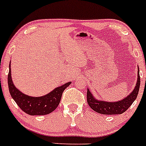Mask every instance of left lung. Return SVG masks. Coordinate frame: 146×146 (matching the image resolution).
<instances>
[{"label": "left lung", "mask_w": 146, "mask_h": 146, "mask_svg": "<svg viewBox=\"0 0 146 146\" xmlns=\"http://www.w3.org/2000/svg\"><path fill=\"white\" fill-rule=\"evenodd\" d=\"M140 84V72H137V82L136 86L133 91L127 97L123 99L121 101L117 102H108L98 101L94 96L91 93L88 89L87 91V102L88 104L91 109L96 113H101L104 115H117L122 114L127 110L131 106L132 103L136 99L137 94L139 92Z\"/></svg>", "instance_id": "8db88e82"}]
</instances>
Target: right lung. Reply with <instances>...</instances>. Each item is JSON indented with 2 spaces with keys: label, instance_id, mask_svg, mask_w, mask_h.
Instances as JSON below:
<instances>
[{
  "label": "right lung",
  "instance_id": "add662e5",
  "mask_svg": "<svg viewBox=\"0 0 146 146\" xmlns=\"http://www.w3.org/2000/svg\"><path fill=\"white\" fill-rule=\"evenodd\" d=\"M10 67L11 64H9V72L8 74V85L10 94L20 109L31 115H43L54 111L58 106L64 91L72 83V82H67L44 96L32 97L20 92L14 86L11 80Z\"/></svg>",
  "mask_w": 146,
  "mask_h": 146
}]
</instances>
